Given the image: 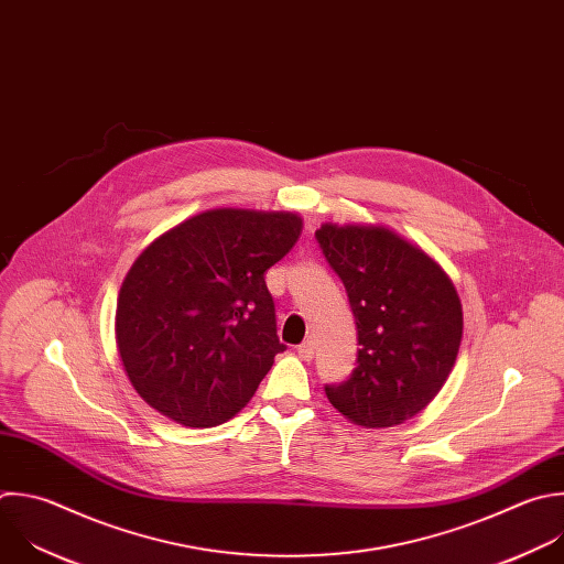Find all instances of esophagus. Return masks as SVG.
Masks as SVG:
<instances>
[{
    "label": "esophagus",
    "mask_w": 564,
    "mask_h": 564,
    "mask_svg": "<svg viewBox=\"0 0 564 564\" xmlns=\"http://www.w3.org/2000/svg\"><path fill=\"white\" fill-rule=\"evenodd\" d=\"M296 354H299V358H303V360H312V358H314V340H303V343L296 347Z\"/></svg>",
    "instance_id": "esophagus-1"
}]
</instances>
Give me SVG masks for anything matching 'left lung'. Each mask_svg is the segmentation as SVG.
<instances>
[{"mask_svg": "<svg viewBox=\"0 0 564 564\" xmlns=\"http://www.w3.org/2000/svg\"><path fill=\"white\" fill-rule=\"evenodd\" d=\"M314 237L345 285L360 345L351 377L325 386L327 401L360 427L401 425L434 401L456 362V288L390 228L323 224Z\"/></svg>", "mask_w": 564, "mask_h": 564, "instance_id": "obj_1", "label": "left lung"}]
</instances>
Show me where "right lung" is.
<instances>
[{"label": "right lung", "mask_w": 564, "mask_h": 564, "mask_svg": "<svg viewBox=\"0 0 564 564\" xmlns=\"http://www.w3.org/2000/svg\"><path fill=\"white\" fill-rule=\"evenodd\" d=\"M301 228L292 213L217 208L137 257L115 334L128 379L152 410L185 427H215L250 403L285 349L263 274Z\"/></svg>", "instance_id": "1"}]
</instances>
